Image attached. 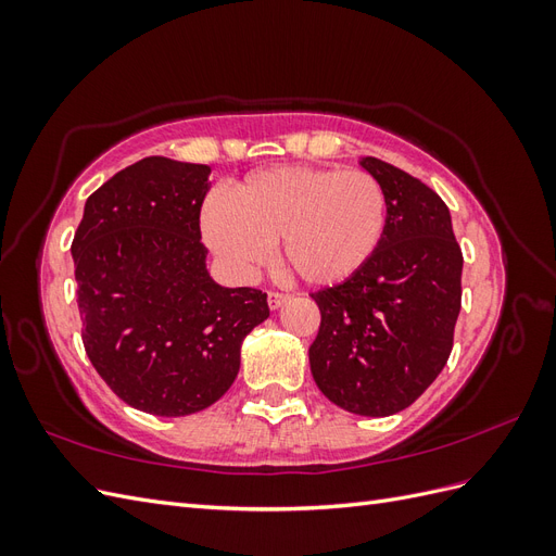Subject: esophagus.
Here are the masks:
<instances>
[{
	"label": "esophagus",
	"instance_id": "34e87169",
	"mask_svg": "<svg viewBox=\"0 0 556 556\" xmlns=\"http://www.w3.org/2000/svg\"><path fill=\"white\" fill-rule=\"evenodd\" d=\"M288 294H280V292H268V308H271V311H278L282 304H288Z\"/></svg>",
	"mask_w": 556,
	"mask_h": 556
}]
</instances>
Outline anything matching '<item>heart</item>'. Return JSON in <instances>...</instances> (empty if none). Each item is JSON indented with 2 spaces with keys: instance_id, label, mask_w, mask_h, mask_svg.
I'll return each instance as SVG.
<instances>
[{
  "instance_id": "b5f03b06",
  "label": "heart",
  "mask_w": 556,
  "mask_h": 556,
  "mask_svg": "<svg viewBox=\"0 0 556 556\" xmlns=\"http://www.w3.org/2000/svg\"><path fill=\"white\" fill-rule=\"evenodd\" d=\"M384 220V190L371 174L274 166L239 180L229 201L208 199L201 233L231 276L255 274L278 243L285 268L331 288L374 257Z\"/></svg>"
}]
</instances>
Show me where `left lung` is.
<instances>
[{
  "label": "left lung",
  "mask_w": 556,
  "mask_h": 556,
  "mask_svg": "<svg viewBox=\"0 0 556 556\" xmlns=\"http://www.w3.org/2000/svg\"><path fill=\"white\" fill-rule=\"evenodd\" d=\"M359 164L384 190V231L355 276L311 294L323 323L308 359L336 406L387 417L408 408L447 364L464 257L439 194L378 157Z\"/></svg>",
  "instance_id": "8db88e82"
}]
</instances>
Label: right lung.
Returning a JSON list of instances; mask_svg holds the SVG:
<instances>
[{"label":"right lung","instance_id":"right-lung-1","mask_svg":"<svg viewBox=\"0 0 556 556\" xmlns=\"http://www.w3.org/2000/svg\"><path fill=\"white\" fill-rule=\"evenodd\" d=\"M211 166L143 157L94 190L72 255L83 345L127 406L182 417L208 408L239 376L266 294L223 288L208 268L199 213Z\"/></svg>","mask_w":556,"mask_h":556}]
</instances>
